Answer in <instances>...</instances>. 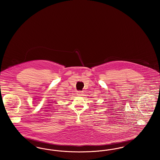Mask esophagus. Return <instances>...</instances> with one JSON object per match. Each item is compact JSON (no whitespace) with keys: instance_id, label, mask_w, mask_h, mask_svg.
Segmentation results:
<instances>
[{"instance_id":"1","label":"esophagus","mask_w":160,"mask_h":160,"mask_svg":"<svg viewBox=\"0 0 160 160\" xmlns=\"http://www.w3.org/2000/svg\"><path fill=\"white\" fill-rule=\"evenodd\" d=\"M77 93L78 95H80V96H82L83 95V92L82 91H77Z\"/></svg>"}]
</instances>
